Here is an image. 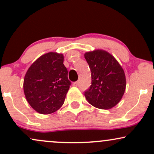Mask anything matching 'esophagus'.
<instances>
[{"instance_id":"34e87169","label":"esophagus","mask_w":154,"mask_h":154,"mask_svg":"<svg viewBox=\"0 0 154 154\" xmlns=\"http://www.w3.org/2000/svg\"><path fill=\"white\" fill-rule=\"evenodd\" d=\"M72 85L73 86H77L78 85V82H73V84H72Z\"/></svg>"}]
</instances>
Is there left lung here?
<instances>
[{
    "label": "left lung",
    "instance_id": "left-lung-1",
    "mask_svg": "<svg viewBox=\"0 0 154 154\" xmlns=\"http://www.w3.org/2000/svg\"><path fill=\"white\" fill-rule=\"evenodd\" d=\"M85 58L91 72V85L84 93L86 99L96 108L111 109L125 92L124 69L112 55L102 50L86 52Z\"/></svg>",
    "mask_w": 154,
    "mask_h": 154
}]
</instances>
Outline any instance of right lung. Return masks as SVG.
<instances>
[{"instance_id": "1", "label": "right lung", "mask_w": 154, "mask_h": 154, "mask_svg": "<svg viewBox=\"0 0 154 154\" xmlns=\"http://www.w3.org/2000/svg\"><path fill=\"white\" fill-rule=\"evenodd\" d=\"M70 85L63 54L51 52L30 66L25 76L23 89L32 108L46 115L61 107Z\"/></svg>"}]
</instances>
